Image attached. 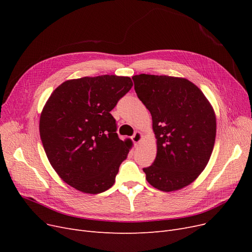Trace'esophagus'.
<instances>
[{"instance_id": "34e87169", "label": "esophagus", "mask_w": 252, "mask_h": 252, "mask_svg": "<svg viewBox=\"0 0 252 252\" xmlns=\"http://www.w3.org/2000/svg\"><path fill=\"white\" fill-rule=\"evenodd\" d=\"M142 138H143V135H142L141 131H136V133L134 134V136L131 137V140H133L135 145H138L141 142Z\"/></svg>"}]
</instances>
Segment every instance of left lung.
<instances>
[{
	"label": "left lung",
	"mask_w": 252,
	"mask_h": 252,
	"mask_svg": "<svg viewBox=\"0 0 252 252\" xmlns=\"http://www.w3.org/2000/svg\"><path fill=\"white\" fill-rule=\"evenodd\" d=\"M138 98L152 116L157 153L143 168L154 188L177 191L193 183L213 153L217 118L202 91L184 77L134 75Z\"/></svg>",
	"instance_id": "8db88e82"
}]
</instances>
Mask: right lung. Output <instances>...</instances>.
<instances>
[{"label":"right lung","mask_w":252,"mask_h":252,"mask_svg":"<svg viewBox=\"0 0 252 252\" xmlns=\"http://www.w3.org/2000/svg\"><path fill=\"white\" fill-rule=\"evenodd\" d=\"M131 87L128 76H85L62 83L46 102L39 136L52 167L74 189L98 194L113 186L131 141L118 138L110 111Z\"/></svg>","instance_id":"add662e5"}]
</instances>
